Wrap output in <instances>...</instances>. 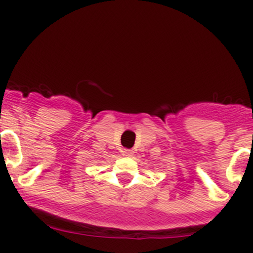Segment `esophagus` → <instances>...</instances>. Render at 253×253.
Returning a JSON list of instances; mask_svg holds the SVG:
<instances>
[{"mask_svg":"<svg viewBox=\"0 0 253 253\" xmlns=\"http://www.w3.org/2000/svg\"><path fill=\"white\" fill-rule=\"evenodd\" d=\"M133 154V150L131 149H125L124 150V155H126V157H129V155Z\"/></svg>","mask_w":253,"mask_h":253,"instance_id":"esophagus-1","label":"esophagus"}]
</instances>
